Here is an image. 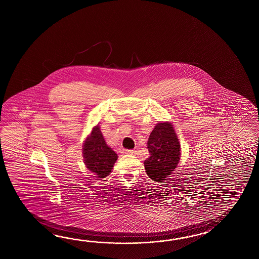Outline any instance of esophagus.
<instances>
[{
	"label": "esophagus",
	"instance_id": "esophagus-1",
	"mask_svg": "<svg viewBox=\"0 0 259 259\" xmlns=\"http://www.w3.org/2000/svg\"><path fill=\"white\" fill-rule=\"evenodd\" d=\"M125 153L127 154H136L135 150H125Z\"/></svg>",
	"mask_w": 259,
	"mask_h": 259
}]
</instances>
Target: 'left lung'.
Returning <instances> with one entry per match:
<instances>
[{
	"mask_svg": "<svg viewBox=\"0 0 259 259\" xmlns=\"http://www.w3.org/2000/svg\"><path fill=\"white\" fill-rule=\"evenodd\" d=\"M147 148L150 156L144 161L147 175L154 182H165L181 157V146L170 123H158L154 127Z\"/></svg>",
	"mask_w": 259,
	"mask_h": 259,
	"instance_id": "8db88e82",
	"label": "left lung"
}]
</instances>
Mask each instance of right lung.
Wrapping results in <instances>:
<instances>
[{
	"label": "right lung",
	"instance_id": "1",
	"mask_svg": "<svg viewBox=\"0 0 259 259\" xmlns=\"http://www.w3.org/2000/svg\"><path fill=\"white\" fill-rule=\"evenodd\" d=\"M84 163L88 169L94 172L98 178L109 175L114 164L117 159V154L107 146L100 127H94L83 146Z\"/></svg>",
	"mask_w": 259,
	"mask_h": 259
}]
</instances>
